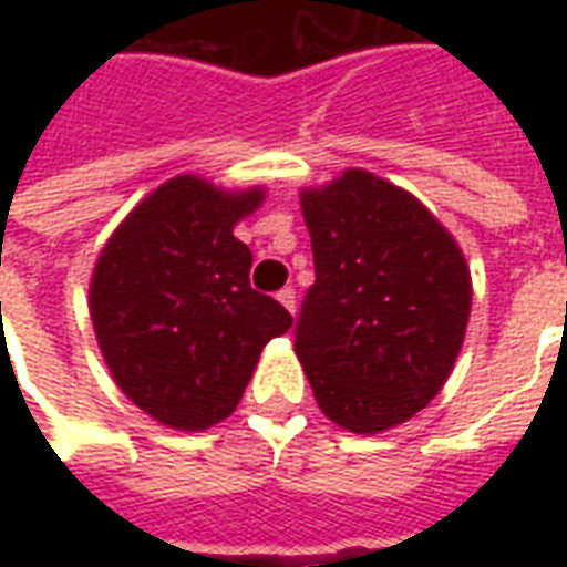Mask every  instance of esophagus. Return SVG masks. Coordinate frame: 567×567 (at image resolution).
<instances>
[{"instance_id": "34e87169", "label": "esophagus", "mask_w": 567, "mask_h": 567, "mask_svg": "<svg viewBox=\"0 0 567 567\" xmlns=\"http://www.w3.org/2000/svg\"><path fill=\"white\" fill-rule=\"evenodd\" d=\"M276 300H279V303H282V307L288 309V312H291V316H295V309H297V295H295V288H282V291H279V295H276Z\"/></svg>"}]
</instances>
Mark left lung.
Here are the masks:
<instances>
[{"mask_svg": "<svg viewBox=\"0 0 567 567\" xmlns=\"http://www.w3.org/2000/svg\"><path fill=\"white\" fill-rule=\"evenodd\" d=\"M316 285L295 352L321 413L380 434L446 385L471 319V267L455 236L404 187L343 169L300 190Z\"/></svg>", "mask_w": 567, "mask_h": 567, "instance_id": "8db88e82", "label": "left lung"}]
</instances>
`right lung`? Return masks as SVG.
<instances>
[{"label": "right lung", "instance_id": "right-lung-1", "mask_svg": "<svg viewBox=\"0 0 567 567\" xmlns=\"http://www.w3.org/2000/svg\"><path fill=\"white\" fill-rule=\"evenodd\" d=\"M267 197L175 175L136 203L100 251L91 321L117 389L175 431L227 419L264 346L295 319L248 285L251 251L234 227Z\"/></svg>", "mask_w": 567, "mask_h": 567}]
</instances>
